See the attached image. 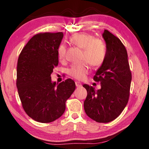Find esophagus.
Listing matches in <instances>:
<instances>
[{"mask_svg":"<svg viewBox=\"0 0 149 149\" xmlns=\"http://www.w3.org/2000/svg\"><path fill=\"white\" fill-rule=\"evenodd\" d=\"M75 85H76L77 87H80L82 86L80 82H78V81H75Z\"/></svg>","mask_w":149,"mask_h":149,"instance_id":"1","label":"esophagus"}]
</instances>
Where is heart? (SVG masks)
<instances>
[{
	"instance_id": "1",
	"label": "heart",
	"mask_w": 149,
	"mask_h": 149,
	"mask_svg": "<svg viewBox=\"0 0 149 149\" xmlns=\"http://www.w3.org/2000/svg\"><path fill=\"white\" fill-rule=\"evenodd\" d=\"M70 41L75 46L83 49L81 63L72 65L69 70L70 76L77 80H84L90 71L89 64L94 67L100 66L104 63L107 49L102 40L95 38L93 35L86 33H77L70 37ZM66 49L64 45H60L57 49V56L60 61L65 58Z\"/></svg>"
}]
</instances>
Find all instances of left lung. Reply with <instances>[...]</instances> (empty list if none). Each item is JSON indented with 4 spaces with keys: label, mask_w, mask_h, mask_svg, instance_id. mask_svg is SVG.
<instances>
[{
    "label": "left lung",
    "mask_w": 149,
    "mask_h": 149,
    "mask_svg": "<svg viewBox=\"0 0 149 149\" xmlns=\"http://www.w3.org/2000/svg\"><path fill=\"white\" fill-rule=\"evenodd\" d=\"M102 37L107 45V56L93 79L100 82L97 91L87 84L83 85L87 96L84 101L86 114L99 123L112 122L120 115L127 105L132 82L127 52L117 37L104 30Z\"/></svg>",
    "instance_id": "8db88e82"
}]
</instances>
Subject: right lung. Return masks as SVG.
Returning a JSON list of instances; mask_svg holds the SVG:
<instances>
[{
	"label": "right lung",
	"mask_w": 149,
	"mask_h": 149,
	"mask_svg": "<svg viewBox=\"0 0 149 149\" xmlns=\"http://www.w3.org/2000/svg\"><path fill=\"white\" fill-rule=\"evenodd\" d=\"M62 32L40 33L27 42L19 55L16 86L22 107L37 122L49 123L64 114L65 102L75 89L71 79L56 84L50 75L58 64L57 49Z\"/></svg>",
	"instance_id": "add662e5"
}]
</instances>
